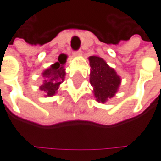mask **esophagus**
<instances>
[{"label": "esophagus", "mask_w": 161, "mask_h": 161, "mask_svg": "<svg viewBox=\"0 0 161 161\" xmlns=\"http://www.w3.org/2000/svg\"><path fill=\"white\" fill-rule=\"evenodd\" d=\"M81 53H82L81 50H79V51L74 52V53H73V55H74V56H80V55H81Z\"/></svg>", "instance_id": "1"}]
</instances>
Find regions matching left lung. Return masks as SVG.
<instances>
[{"label":"left lung","mask_w":161,"mask_h":161,"mask_svg":"<svg viewBox=\"0 0 161 161\" xmlns=\"http://www.w3.org/2000/svg\"><path fill=\"white\" fill-rule=\"evenodd\" d=\"M91 65L90 82L93 87L96 101L104 103L112 98L120 84V78L114 69L110 68L106 61L98 56L89 57Z\"/></svg>","instance_id":"8db88e82"}]
</instances>
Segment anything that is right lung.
<instances>
[{"label":"right lung","instance_id":"obj_1","mask_svg":"<svg viewBox=\"0 0 161 161\" xmlns=\"http://www.w3.org/2000/svg\"><path fill=\"white\" fill-rule=\"evenodd\" d=\"M67 60L66 54H60L58 60L53 63L49 69H45L42 72V76L44 78L43 84L40 87L41 91H43L46 93V97H52L57 92L59 86L64 80L65 78V69L63 65Z\"/></svg>","mask_w":161,"mask_h":161}]
</instances>
